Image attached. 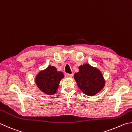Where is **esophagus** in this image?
<instances>
[{
    "label": "esophagus",
    "mask_w": 132,
    "mask_h": 132,
    "mask_svg": "<svg viewBox=\"0 0 132 132\" xmlns=\"http://www.w3.org/2000/svg\"><path fill=\"white\" fill-rule=\"evenodd\" d=\"M66 76H67V77H68V78H72L73 75L72 74H68V73H67L66 75Z\"/></svg>",
    "instance_id": "obj_1"
}]
</instances>
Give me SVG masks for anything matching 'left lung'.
I'll list each match as a JSON object with an SVG mask.
<instances>
[{"label":"left lung","instance_id":"8db88e82","mask_svg":"<svg viewBox=\"0 0 132 132\" xmlns=\"http://www.w3.org/2000/svg\"><path fill=\"white\" fill-rule=\"evenodd\" d=\"M74 79L80 90L88 96H94L103 89L105 80L101 71L88 64L79 67Z\"/></svg>","mask_w":132,"mask_h":132}]
</instances>
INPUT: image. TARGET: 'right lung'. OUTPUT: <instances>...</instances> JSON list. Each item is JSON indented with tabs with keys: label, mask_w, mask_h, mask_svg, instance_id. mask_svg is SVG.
Returning a JSON list of instances; mask_svg holds the SVG:
<instances>
[{
	"label": "right lung",
	"mask_w": 132,
	"mask_h": 132,
	"mask_svg": "<svg viewBox=\"0 0 132 132\" xmlns=\"http://www.w3.org/2000/svg\"><path fill=\"white\" fill-rule=\"evenodd\" d=\"M64 75L55 67L49 65L37 75L35 81L40 90L47 95H53L59 88L60 81Z\"/></svg>",
	"instance_id": "1"
}]
</instances>
